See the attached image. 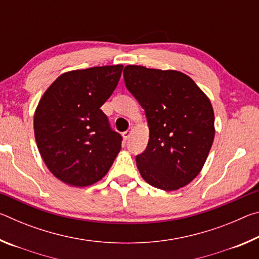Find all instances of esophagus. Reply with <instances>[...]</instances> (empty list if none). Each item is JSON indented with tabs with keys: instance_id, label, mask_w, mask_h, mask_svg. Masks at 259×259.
Instances as JSON below:
<instances>
[{
	"instance_id": "obj_1",
	"label": "esophagus",
	"mask_w": 259,
	"mask_h": 259,
	"mask_svg": "<svg viewBox=\"0 0 259 259\" xmlns=\"http://www.w3.org/2000/svg\"><path fill=\"white\" fill-rule=\"evenodd\" d=\"M131 134H133V129H130V130H126L125 133L122 134V136H123V138L126 140V139H129V137H130V136H131Z\"/></svg>"
}]
</instances>
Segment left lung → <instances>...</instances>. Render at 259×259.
Returning <instances> with one entry per match:
<instances>
[{
	"label": "left lung",
	"instance_id": "1",
	"mask_svg": "<svg viewBox=\"0 0 259 259\" xmlns=\"http://www.w3.org/2000/svg\"><path fill=\"white\" fill-rule=\"evenodd\" d=\"M125 85L145 109L150 139L136 156L144 181L163 191L186 186L202 170L214 137L210 99L192 78L174 69L128 65Z\"/></svg>",
	"mask_w": 259,
	"mask_h": 259
}]
</instances>
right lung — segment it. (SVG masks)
<instances>
[{"mask_svg": "<svg viewBox=\"0 0 259 259\" xmlns=\"http://www.w3.org/2000/svg\"><path fill=\"white\" fill-rule=\"evenodd\" d=\"M123 65L61 74L38 102L34 114L37 148L48 169L67 185L100 181L121 150L122 137L100 109L119 83Z\"/></svg>", "mask_w": 259, "mask_h": 259, "instance_id": "add662e5", "label": "right lung"}]
</instances>
